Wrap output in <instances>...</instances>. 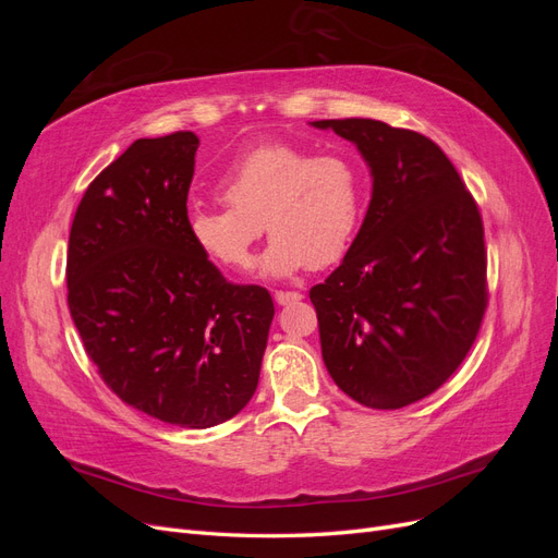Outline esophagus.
Wrapping results in <instances>:
<instances>
[{
	"instance_id": "34e87169",
	"label": "esophagus",
	"mask_w": 558,
	"mask_h": 558,
	"mask_svg": "<svg viewBox=\"0 0 558 558\" xmlns=\"http://www.w3.org/2000/svg\"><path fill=\"white\" fill-rule=\"evenodd\" d=\"M302 295L295 291H277L275 293V302L277 305H293V302H300Z\"/></svg>"
}]
</instances>
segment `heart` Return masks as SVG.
Segmentation results:
<instances>
[{
    "label": "heart",
    "mask_w": 558,
    "mask_h": 558,
    "mask_svg": "<svg viewBox=\"0 0 558 558\" xmlns=\"http://www.w3.org/2000/svg\"><path fill=\"white\" fill-rule=\"evenodd\" d=\"M226 207H193L185 216L191 244L209 263L242 272L251 246L272 234L256 269L286 279L302 267H328L344 258L363 218V177L342 154L267 142L230 162L216 183Z\"/></svg>",
    "instance_id": "heart-1"
}]
</instances>
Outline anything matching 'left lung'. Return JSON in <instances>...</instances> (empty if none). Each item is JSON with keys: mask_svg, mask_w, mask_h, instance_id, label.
I'll list each match as a JSON object with an SVG mask.
<instances>
[{"mask_svg": "<svg viewBox=\"0 0 558 558\" xmlns=\"http://www.w3.org/2000/svg\"><path fill=\"white\" fill-rule=\"evenodd\" d=\"M359 148L373 177L342 265L316 283L320 353L365 408L400 410L463 363L486 310L484 228L442 148L373 118L314 121Z\"/></svg>", "mask_w": 558, "mask_h": 558, "instance_id": "obj_1", "label": "left lung"}]
</instances>
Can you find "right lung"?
I'll list each match as a JSON object with an SVG mask.
<instances>
[{
    "instance_id": "right-lung-1",
    "label": "right lung",
    "mask_w": 558,
    "mask_h": 558,
    "mask_svg": "<svg viewBox=\"0 0 558 558\" xmlns=\"http://www.w3.org/2000/svg\"><path fill=\"white\" fill-rule=\"evenodd\" d=\"M199 140H137L83 195L66 305L83 349L130 408L181 428L240 414L258 386L275 302L234 286L191 244L185 202Z\"/></svg>"
}]
</instances>
